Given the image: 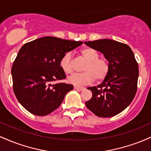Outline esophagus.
<instances>
[{
	"mask_svg": "<svg viewBox=\"0 0 151 151\" xmlns=\"http://www.w3.org/2000/svg\"><path fill=\"white\" fill-rule=\"evenodd\" d=\"M74 89L76 90H79V91H81V90H84L85 88L84 86H74Z\"/></svg>",
	"mask_w": 151,
	"mask_h": 151,
	"instance_id": "obj_1",
	"label": "esophagus"
}]
</instances>
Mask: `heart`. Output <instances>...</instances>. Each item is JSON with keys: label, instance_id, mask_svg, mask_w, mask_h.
Wrapping results in <instances>:
<instances>
[{"label": "heart", "instance_id": "1", "mask_svg": "<svg viewBox=\"0 0 151 151\" xmlns=\"http://www.w3.org/2000/svg\"><path fill=\"white\" fill-rule=\"evenodd\" d=\"M80 56L86 63L84 67L85 72L74 74L69 77L68 81L75 85H84L92 83L95 79L99 81H103L108 76L110 65L106 58H99V53L94 48L86 47L80 50ZM60 67L67 74L74 72V60L72 53H66L61 59Z\"/></svg>", "mask_w": 151, "mask_h": 151}]
</instances>
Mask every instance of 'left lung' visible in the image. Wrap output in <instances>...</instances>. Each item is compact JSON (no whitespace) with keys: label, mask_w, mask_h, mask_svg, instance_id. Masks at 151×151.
Masks as SVG:
<instances>
[{"label":"left lung","mask_w":151,"mask_h":151,"mask_svg":"<svg viewBox=\"0 0 151 151\" xmlns=\"http://www.w3.org/2000/svg\"><path fill=\"white\" fill-rule=\"evenodd\" d=\"M86 45L101 52L110 65L109 74L101 84L91 86L92 97L86 102L91 111L99 117H111L125 109L137 91L139 70L131 47L113 40L85 42Z\"/></svg>","instance_id":"obj_1"}]
</instances>
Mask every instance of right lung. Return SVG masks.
I'll return each instance as SVG.
<instances>
[{"instance_id": "right-lung-1", "label": "right lung", "mask_w": 151, "mask_h": 151, "mask_svg": "<svg viewBox=\"0 0 151 151\" xmlns=\"http://www.w3.org/2000/svg\"><path fill=\"white\" fill-rule=\"evenodd\" d=\"M83 42L44 37L27 42L12 66L13 88L22 106L36 116H46L60 106L72 84L53 81L65 79L60 61L67 52Z\"/></svg>"}]
</instances>
